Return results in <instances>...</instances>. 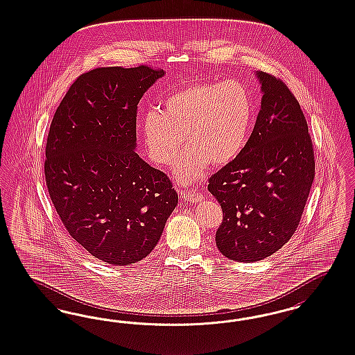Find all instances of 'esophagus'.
<instances>
[{
    "label": "esophagus",
    "mask_w": 355,
    "mask_h": 355,
    "mask_svg": "<svg viewBox=\"0 0 355 355\" xmlns=\"http://www.w3.org/2000/svg\"><path fill=\"white\" fill-rule=\"evenodd\" d=\"M181 195H182V199L184 202H202V199H203V195L200 193H198V191H181Z\"/></svg>",
    "instance_id": "esophagus-1"
}]
</instances>
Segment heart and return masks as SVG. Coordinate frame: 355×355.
Here are the masks:
<instances>
[{
    "instance_id": "heart-1",
    "label": "heart",
    "mask_w": 355,
    "mask_h": 355,
    "mask_svg": "<svg viewBox=\"0 0 355 355\" xmlns=\"http://www.w3.org/2000/svg\"><path fill=\"white\" fill-rule=\"evenodd\" d=\"M254 107L248 87L229 79L183 87L164 98L162 109L150 107L141 119V135L150 160L175 164L178 182L195 183L209 162L224 166L248 143Z\"/></svg>"
}]
</instances>
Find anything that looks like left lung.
<instances>
[{"label":"left lung","mask_w":355,"mask_h":355,"mask_svg":"<svg viewBox=\"0 0 355 355\" xmlns=\"http://www.w3.org/2000/svg\"><path fill=\"white\" fill-rule=\"evenodd\" d=\"M255 76L263 97L254 130L239 156L208 183L224 214L216 246L243 263L263 260L291 239L315 177L300 103L282 80L264 71Z\"/></svg>","instance_id":"obj_1"}]
</instances>
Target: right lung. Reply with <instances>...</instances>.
<instances>
[{
	"label": "right lung",
	"mask_w": 355,
	"mask_h": 355,
	"mask_svg": "<svg viewBox=\"0 0 355 355\" xmlns=\"http://www.w3.org/2000/svg\"><path fill=\"white\" fill-rule=\"evenodd\" d=\"M164 70L98 67L69 88L45 148V182L69 234L92 257L129 266L157 245L178 205L165 173L140 159L137 109Z\"/></svg>",
	"instance_id": "1"
}]
</instances>
